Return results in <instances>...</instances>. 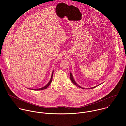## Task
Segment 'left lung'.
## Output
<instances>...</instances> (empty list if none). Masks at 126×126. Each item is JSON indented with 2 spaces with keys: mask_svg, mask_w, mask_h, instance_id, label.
Returning <instances> with one entry per match:
<instances>
[{
  "mask_svg": "<svg viewBox=\"0 0 126 126\" xmlns=\"http://www.w3.org/2000/svg\"><path fill=\"white\" fill-rule=\"evenodd\" d=\"M70 79H71V81H72V82L75 85H76L77 86H78V87H79V88H82V89H85V88H82V87H81V86H80L79 85H78L77 83H76V82H75V81L74 80V78H73V76H72V73H70ZM100 85H101V84H99V85H97V86H95V87H92V88H87V89H93V88H95V87H97L98 86H99Z\"/></svg>",
  "mask_w": 126,
  "mask_h": 126,
  "instance_id": "1",
  "label": "left lung"
}]
</instances>
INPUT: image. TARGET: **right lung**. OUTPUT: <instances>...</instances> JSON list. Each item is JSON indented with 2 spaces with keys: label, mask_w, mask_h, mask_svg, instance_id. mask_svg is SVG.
Wrapping results in <instances>:
<instances>
[{
  "label": "right lung",
  "mask_w": 126,
  "mask_h": 126,
  "mask_svg": "<svg viewBox=\"0 0 126 126\" xmlns=\"http://www.w3.org/2000/svg\"><path fill=\"white\" fill-rule=\"evenodd\" d=\"M53 72H52V75H51V79H50V80L49 81V82H48V83L46 85H45L44 87H42V88H39V89H31V90H44V89H46L49 85H50V84H51V82H52V77H53Z\"/></svg>",
  "instance_id": "right-lung-1"
}]
</instances>
